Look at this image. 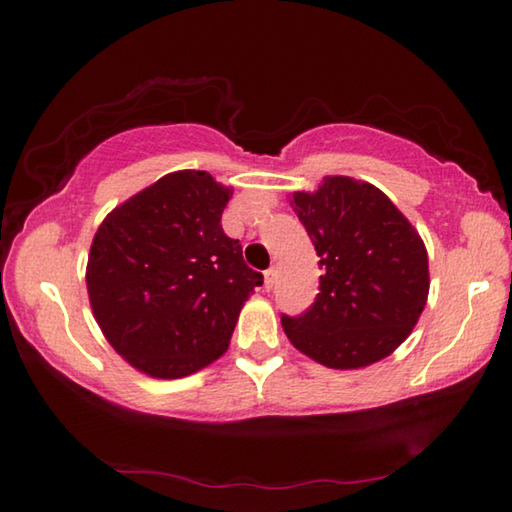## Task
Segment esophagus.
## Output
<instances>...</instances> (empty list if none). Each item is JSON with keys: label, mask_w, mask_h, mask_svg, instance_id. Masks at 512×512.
<instances>
[{"label": "esophagus", "mask_w": 512, "mask_h": 512, "mask_svg": "<svg viewBox=\"0 0 512 512\" xmlns=\"http://www.w3.org/2000/svg\"><path fill=\"white\" fill-rule=\"evenodd\" d=\"M273 284H275V268H266V271H264V289L271 291Z\"/></svg>", "instance_id": "esophagus-1"}]
</instances>
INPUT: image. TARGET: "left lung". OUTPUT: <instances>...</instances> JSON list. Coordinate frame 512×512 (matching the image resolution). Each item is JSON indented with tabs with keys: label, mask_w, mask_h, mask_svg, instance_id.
Returning a JSON list of instances; mask_svg holds the SVG:
<instances>
[{
	"label": "left lung",
	"mask_w": 512,
	"mask_h": 512,
	"mask_svg": "<svg viewBox=\"0 0 512 512\" xmlns=\"http://www.w3.org/2000/svg\"><path fill=\"white\" fill-rule=\"evenodd\" d=\"M316 248L320 282L298 316L282 314L289 341L327 368H361L391 354L418 323L429 293L427 250L375 185L329 176L293 194Z\"/></svg>",
	"instance_id": "1"
}]
</instances>
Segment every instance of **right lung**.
<instances>
[{"instance_id": "add662e5", "label": "right lung", "mask_w": 512, "mask_h": 512, "mask_svg": "<svg viewBox=\"0 0 512 512\" xmlns=\"http://www.w3.org/2000/svg\"><path fill=\"white\" fill-rule=\"evenodd\" d=\"M232 192L207 171H176L112 210L94 235V318L131 366L160 379L228 350L239 311L264 275L221 228Z\"/></svg>"}]
</instances>
